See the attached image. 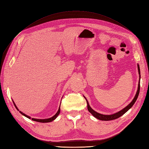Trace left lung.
Wrapping results in <instances>:
<instances>
[{
    "label": "left lung",
    "instance_id": "8db88e82",
    "mask_svg": "<svg viewBox=\"0 0 149 149\" xmlns=\"http://www.w3.org/2000/svg\"><path fill=\"white\" fill-rule=\"evenodd\" d=\"M138 70H139V79H140V67H139V65L138 64ZM140 80H139V85H138V90L136 91V95L135 96V97H134V99H133V100L131 102H130V104H129L128 106H127L126 107H125L123 109H122L121 111H119L118 112H116V113L115 114H111V115H104V114H100V113H98L97 112L95 111L94 110H93L91 108V107L90 106V105L88 104V100H86V99L85 98V97H84L85 99H86V103H87V109H88V111L91 113L94 117L96 118L97 119H100V120H102V121H111V120H113V119H117L119 117H121V116H123V114H124L125 113H126V112L128 111L130 108H131L133 106V104L135 103L136 100L137 99L138 97H139V92H140Z\"/></svg>",
    "mask_w": 149,
    "mask_h": 149
}]
</instances>
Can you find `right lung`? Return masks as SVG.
<instances>
[{
	"label": "right lung",
	"mask_w": 149,
	"mask_h": 149,
	"mask_svg": "<svg viewBox=\"0 0 149 149\" xmlns=\"http://www.w3.org/2000/svg\"><path fill=\"white\" fill-rule=\"evenodd\" d=\"M13 103H14V106H15V107L16 108V109L17 110V111H19L18 110V109H17V107H16V104H14V101L13 100ZM19 112L20 113L22 114V115H23V116H24L25 117H26V118H28V119H31V120H33V121H37V122H40V123H49V122H51V121H54V119H55L57 116H58V115L59 114V113H60V107H59V109H58V111L57 112V113L54 116H52V117H51V118H48V119H35V118H31V117H30V116H27L26 114H24L23 112H22L21 111H19Z\"/></svg>",
	"instance_id": "right-lung-1"
}]
</instances>
